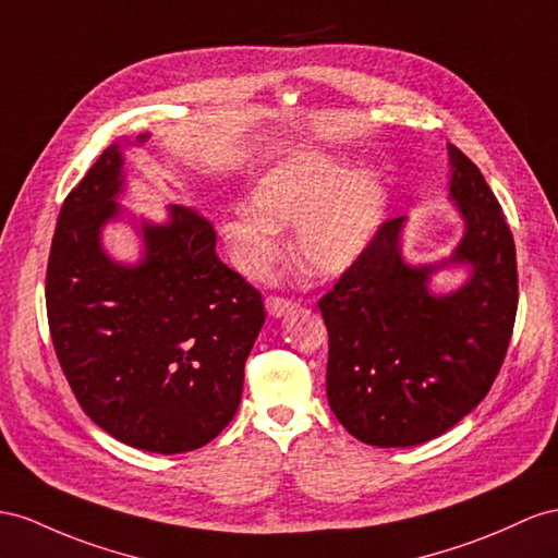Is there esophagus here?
<instances>
[{"label": "esophagus", "instance_id": "obj_1", "mask_svg": "<svg viewBox=\"0 0 558 558\" xmlns=\"http://www.w3.org/2000/svg\"><path fill=\"white\" fill-rule=\"evenodd\" d=\"M296 308V304L294 302H290V299H282V296H266V311H268V316H274V318H282V316H288L290 311H294Z\"/></svg>", "mask_w": 558, "mask_h": 558}]
</instances>
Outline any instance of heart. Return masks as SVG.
<instances>
[{
  "label": "heart",
  "mask_w": 558,
  "mask_h": 558,
  "mask_svg": "<svg viewBox=\"0 0 558 558\" xmlns=\"http://www.w3.org/2000/svg\"><path fill=\"white\" fill-rule=\"evenodd\" d=\"M387 181L351 169L327 150L278 157L252 181L250 205L226 211L219 233L242 276L264 280L280 259V228L294 223V256L316 276H341L361 262L384 223Z\"/></svg>",
  "instance_id": "heart-1"
}]
</instances>
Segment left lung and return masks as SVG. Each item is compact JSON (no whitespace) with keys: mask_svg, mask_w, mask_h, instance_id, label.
Segmentation results:
<instances>
[{"mask_svg":"<svg viewBox=\"0 0 558 558\" xmlns=\"http://www.w3.org/2000/svg\"><path fill=\"white\" fill-rule=\"evenodd\" d=\"M450 199L464 233L448 259L410 264L405 217L381 223L373 245L318 306L330 337L327 401L367 446L410 448L474 410L502 367L519 306L517 247L478 167L448 143ZM466 265L457 291L430 278Z\"/></svg>","mask_w":558,"mask_h":558,"instance_id":"obj_1","label":"left lung"}]
</instances>
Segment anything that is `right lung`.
I'll return each mask as SVG.
<instances>
[{
    "mask_svg": "<svg viewBox=\"0 0 558 558\" xmlns=\"http://www.w3.org/2000/svg\"><path fill=\"white\" fill-rule=\"evenodd\" d=\"M143 141L148 134L136 146ZM122 193V143H112L56 223L47 266L53 349L104 432L146 452H189L233 420L264 302L219 259L211 223L189 207L169 205L162 223L141 219V259H112L104 226L124 219Z\"/></svg>",
    "mask_w": 558,
    "mask_h": 558,
    "instance_id": "1",
    "label": "right lung"
}]
</instances>
